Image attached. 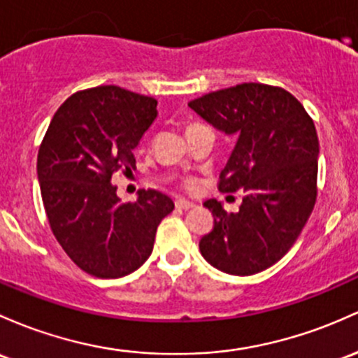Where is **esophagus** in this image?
I'll return each mask as SVG.
<instances>
[{
  "instance_id": "esophagus-1",
  "label": "esophagus",
  "mask_w": 358,
  "mask_h": 358,
  "mask_svg": "<svg viewBox=\"0 0 358 358\" xmlns=\"http://www.w3.org/2000/svg\"><path fill=\"white\" fill-rule=\"evenodd\" d=\"M175 206L176 209H182V210H188V209H194L195 203L190 202V200H185V199H178L175 200Z\"/></svg>"
}]
</instances>
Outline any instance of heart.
Wrapping results in <instances>:
<instances>
[{
    "mask_svg": "<svg viewBox=\"0 0 358 358\" xmlns=\"http://www.w3.org/2000/svg\"><path fill=\"white\" fill-rule=\"evenodd\" d=\"M185 187L188 188V190H194V188L197 187V183H195L194 180H187V182H185Z\"/></svg>",
    "mask_w": 358,
    "mask_h": 358,
    "instance_id": "heart-1",
    "label": "heart"
}]
</instances>
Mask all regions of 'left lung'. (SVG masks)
Returning <instances> with one entry per match:
<instances>
[{
	"label": "left lung",
	"instance_id": "8db88e82",
	"mask_svg": "<svg viewBox=\"0 0 358 358\" xmlns=\"http://www.w3.org/2000/svg\"><path fill=\"white\" fill-rule=\"evenodd\" d=\"M212 127L236 136L221 171V192H243L238 212L221 202L203 206L214 227L202 236V257L221 272L253 275L292 248L316 202V127L301 101L284 88L243 83L188 103Z\"/></svg>",
	"mask_w": 358,
	"mask_h": 358
}]
</instances>
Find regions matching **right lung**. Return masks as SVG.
<instances>
[{
	"label": "right lung",
	"instance_id": "add662e5",
	"mask_svg": "<svg viewBox=\"0 0 358 358\" xmlns=\"http://www.w3.org/2000/svg\"><path fill=\"white\" fill-rule=\"evenodd\" d=\"M158 101L119 86L71 95L54 113L37 156L42 202L54 236L86 273L119 278L151 255L156 229L175 209L168 195L139 190L122 202L115 173H132L134 149Z\"/></svg>",
	"mask_w": 358,
	"mask_h": 358
}]
</instances>
